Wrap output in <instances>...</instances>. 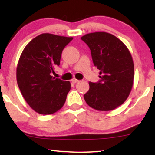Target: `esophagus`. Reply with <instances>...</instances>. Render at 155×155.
<instances>
[{"label": "esophagus", "mask_w": 155, "mask_h": 155, "mask_svg": "<svg viewBox=\"0 0 155 155\" xmlns=\"http://www.w3.org/2000/svg\"><path fill=\"white\" fill-rule=\"evenodd\" d=\"M71 81H72V82H73V83H76V82H78V81H79V80H77V79H76V78H73V79L71 80Z\"/></svg>", "instance_id": "1"}]
</instances>
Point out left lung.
I'll return each instance as SVG.
<instances>
[{
  "mask_svg": "<svg viewBox=\"0 0 155 155\" xmlns=\"http://www.w3.org/2000/svg\"><path fill=\"white\" fill-rule=\"evenodd\" d=\"M81 39L90 47L94 66L100 71V80L89 83L84 100L98 111L115 109L126 100L133 85L134 64L130 52L124 42L104 31L87 34Z\"/></svg>",
  "mask_w": 155,
  "mask_h": 155,
  "instance_id": "obj_1",
  "label": "left lung"
}]
</instances>
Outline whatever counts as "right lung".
<instances>
[{
	"instance_id": "right-lung-1",
	"label": "right lung",
	"mask_w": 155,
	"mask_h": 155,
	"mask_svg": "<svg viewBox=\"0 0 155 155\" xmlns=\"http://www.w3.org/2000/svg\"><path fill=\"white\" fill-rule=\"evenodd\" d=\"M73 37L44 33L27 44L17 66V82L29 107L38 114L56 113L64 105L71 90L69 81L53 77L61 54Z\"/></svg>"
}]
</instances>
